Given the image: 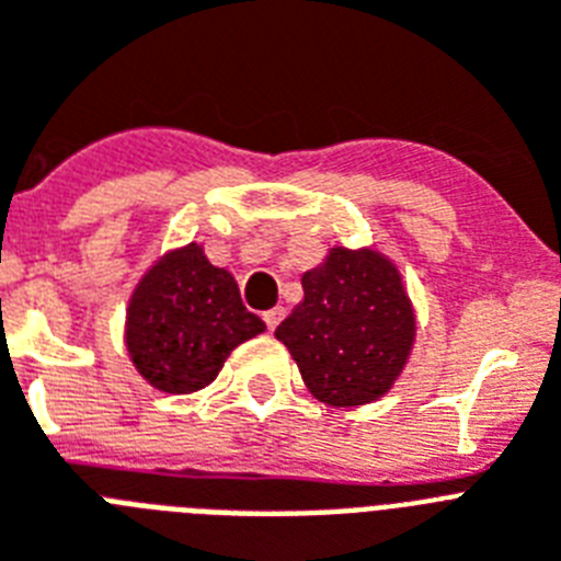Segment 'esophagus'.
Wrapping results in <instances>:
<instances>
[{"label":"esophagus","mask_w":561,"mask_h":561,"mask_svg":"<svg viewBox=\"0 0 561 561\" xmlns=\"http://www.w3.org/2000/svg\"><path fill=\"white\" fill-rule=\"evenodd\" d=\"M263 321H266V327H270V330H275L277 323L284 321V307H275V309H270V312H263Z\"/></svg>","instance_id":"obj_1"}]
</instances>
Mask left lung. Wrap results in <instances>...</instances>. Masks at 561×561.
Listing matches in <instances>:
<instances>
[{"instance_id":"left-lung-1","label":"left lung","mask_w":561,"mask_h":561,"mask_svg":"<svg viewBox=\"0 0 561 561\" xmlns=\"http://www.w3.org/2000/svg\"><path fill=\"white\" fill-rule=\"evenodd\" d=\"M304 304L275 330L321 404L364 407L396 387L419 318L404 275L375 247H330L300 277Z\"/></svg>"}]
</instances>
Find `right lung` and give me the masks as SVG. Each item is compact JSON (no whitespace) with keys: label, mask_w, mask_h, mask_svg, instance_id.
<instances>
[{"label":"right lung","mask_w":561,"mask_h":561,"mask_svg":"<svg viewBox=\"0 0 561 561\" xmlns=\"http://www.w3.org/2000/svg\"><path fill=\"white\" fill-rule=\"evenodd\" d=\"M266 323L240 300L229 270L208 261L197 240L165 249L125 307V353L146 383L188 396L215 381L231 350Z\"/></svg>","instance_id":"right-lung-1"}]
</instances>
